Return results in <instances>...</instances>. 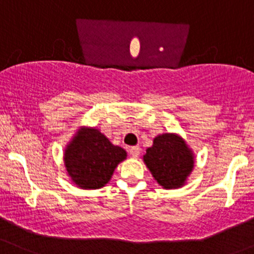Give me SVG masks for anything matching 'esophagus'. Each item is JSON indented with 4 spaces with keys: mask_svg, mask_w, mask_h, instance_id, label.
I'll use <instances>...</instances> for the list:
<instances>
[{
    "mask_svg": "<svg viewBox=\"0 0 254 254\" xmlns=\"http://www.w3.org/2000/svg\"><path fill=\"white\" fill-rule=\"evenodd\" d=\"M130 155L132 156V157H139L140 155V147L139 146H132V147H130Z\"/></svg>",
    "mask_w": 254,
    "mask_h": 254,
    "instance_id": "34e87169",
    "label": "esophagus"
}]
</instances>
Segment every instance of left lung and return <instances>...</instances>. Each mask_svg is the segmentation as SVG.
<instances>
[{
  "label": "left lung",
  "instance_id": "8db88e82",
  "mask_svg": "<svg viewBox=\"0 0 254 254\" xmlns=\"http://www.w3.org/2000/svg\"><path fill=\"white\" fill-rule=\"evenodd\" d=\"M143 162L160 186L176 189L186 183L194 167V156L186 141L177 134H162L146 150Z\"/></svg>",
  "mask_w": 254,
  "mask_h": 254
}]
</instances>
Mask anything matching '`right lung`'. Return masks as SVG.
Wrapping results in <instances>:
<instances>
[{
  "label": "right lung",
  "mask_w": 254,
  "mask_h": 254,
  "mask_svg": "<svg viewBox=\"0 0 254 254\" xmlns=\"http://www.w3.org/2000/svg\"><path fill=\"white\" fill-rule=\"evenodd\" d=\"M127 158L98 129L84 127L66 146L64 162L71 181L82 189H98L111 181L113 172Z\"/></svg>",
  "instance_id": "obj_1"
}]
</instances>
